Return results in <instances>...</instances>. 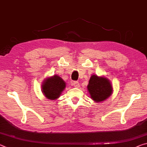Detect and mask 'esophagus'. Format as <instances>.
I'll return each instance as SVG.
<instances>
[{
    "instance_id": "esophagus-1",
    "label": "esophagus",
    "mask_w": 147,
    "mask_h": 147,
    "mask_svg": "<svg viewBox=\"0 0 147 147\" xmlns=\"http://www.w3.org/2000/svg\"><path fill=\"white\" fill-rule=\"evenodd\" d=\"M73 85L74 87H75V88L80 87V84H79L78 82H74L73 84Z\"/></svg>"
}]
</instances>
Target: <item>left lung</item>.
Wrapping results in <instances>:
<instances>
[{
  "label": "left lung",
  "instance_id": "obj_1",
  "mask_svg": "<svg viewBox=\"0 0 147 147\" xmlns=\"http://www.w3.org/2000/svg\"><path fill=\"white\" fill-rule=\"evenodd\" d=\"M87 88L90 98L95 103L104 101L113 93L111 81L105 76H99L96 74H93L91 76Z\"/></svg>",
  "mask_w": 147,
  "mask_h": 147
}]
</instances>
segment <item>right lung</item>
<instances>
[{
  "mask_svg": "<svg viewBox=\"0 0 147 147\" xmlns=\"http://www.w3.org/2000/svg\"><path fill=\"white\" fill-rule=\"evenodd\" d=\"M65 87L66 83L56 74L44 79L41 85V91L48 99L55 100L60 97Z\"/></svg>",
  "mask_w": 147,
  "mask_h": 147,
  "instance_id": "obj_1",
  "label": "right lung"
}]
</instances>
